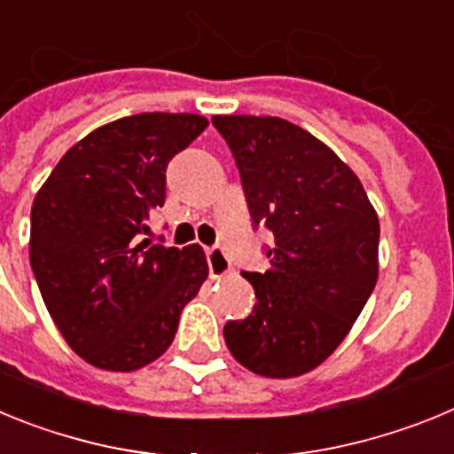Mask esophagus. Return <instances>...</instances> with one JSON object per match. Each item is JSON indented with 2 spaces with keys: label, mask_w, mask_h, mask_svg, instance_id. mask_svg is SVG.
<instances>
[{
  "label": "esophagus",
  "mask_w": 454,
  "mask_h": 454,
  "mask_svg": "<svg viewBox=\"0 0 454 454\" xmlns=\"http://www.w3.org/2000/svg\"><path fill=\"white\" fill-rule=\"evenodd\" d=\"M207 262H208V272L214 279H220V277L230 275L231 272V262L230 256L224 254L223 247H208L207 250Z\"/></svg>",
  "instance_id": "1"
}]
</instances>
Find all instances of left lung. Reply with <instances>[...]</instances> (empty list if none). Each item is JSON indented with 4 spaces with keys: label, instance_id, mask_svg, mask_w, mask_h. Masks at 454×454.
Returning a JSON list of instances; mask_svg holds the SVG:
<instances>
[{
    "label": "left lung",
    "instance_id": "left-lung-1",
    "mask_svg": "<svg viewBox=\"0 0 454 454\" xmlns=\"http://www.w3.org/2000/svg\"><path fill=\"white\" fill-rule=\"evenodd\" d=\"M240 172L254 230L275 243L270 270L243 272L256 304L224 325L239 364L263 377L314 371L346 339L377 282L380 220L330 147L270 115H215Z\"/></svg>",
    "mask_w": 454,
    "mask_h": 454
}]
</instances>
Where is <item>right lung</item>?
<instances>
[{
    "label": "right lung",
    "instance_id": "obj_1",
    "mask_svg": "<svg viewBox=\"0 0 454 454\" xmlns=\"http://www.w3.org/2000/svg\"><path fill=\"white\" fill-rule=\"evenodd\" d=\"M195 114H138L90 131L56 163L31 207L29 259L67 346L129 372L163 355L208 266L200 246H152L166 168L207 129Z\"/></svg>",
    "mask_w": 454,
    "mask_h": 454
}]
</instances>
